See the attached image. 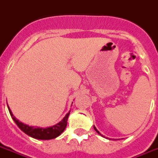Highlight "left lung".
Masks as SVG:
<instances>
[{"label":"left lung","mask_w":158,"mask_h":158,"mask_svg":"<svg viewBox=\"0 0 158 158\" xmlns=\"http://www.w3.org/2000/svg\"><path fill=\"white\" fill-rule=\"evenodd\" d=\"M93 127H94V130H95V131H97V133H98V134H99V135H101V133H100V132H99V131H97V128L95 127V126H93Z\"/></svg>","instance_id":"obj_1"}]
</instances>
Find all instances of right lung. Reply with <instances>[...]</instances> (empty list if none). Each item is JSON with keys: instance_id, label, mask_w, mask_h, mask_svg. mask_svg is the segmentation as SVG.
Returning a JSON list of instances; mask_svg holds the SVG:
<instances>
[{"instance_id": "1", "label": "right lung", "mask_w": 158, "mask_h": 158, "mask_svg": "<svg viewBox=\"0 0 158 158\" xmlns=\"http://www.w3.org/2000/svg\"><path fill=\"white\" fill-rule=\"evenodd\" d=\"M8 109L9 111H10V115L12 117L13 120L15 122V123L17 124V126H18L25 134L28 135L29 136L32 137V138H35V139H52L56 138V137L59 136L61 133L63 132L66 125H67V119L70 112H70H68L67 114H66V116L62 118V120H61V122H59L58 123H57L56 125L52 126V127H50L42 128L31 127V126H28L27 125V124H24L23 123H21V122H19V120H18V119L13 115L12 112H11V110H10L9 106Z\"/></svg>"}]
</instances>
